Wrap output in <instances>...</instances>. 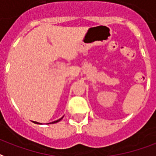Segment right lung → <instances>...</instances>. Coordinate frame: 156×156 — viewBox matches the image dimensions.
I'll list each match as a JSON object with an SVG mask.
<instances>
[{
    "mask_svg": "<svg viewBox=\"0 0 156 156\" xmlns=\"http://www.w3.org/2000/svg\"><path fill=\"white\" fill-rule=\"evenodd\" d=\"M63 117H61L60 119L57 120V121H55V122H50V124H54V123H56V122H59V121H61V120L63 119ZM34 123H35V124H41V123H39V122H34Z\"/></svg>",
    "mask_w": 156,
    "mask_h": 156,
    "instance_id": "1",
    "label": "right lung"
}]
</instances>
